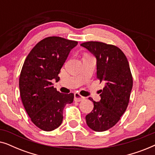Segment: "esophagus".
<instances>
[{"mask_svg":"<svg viewBox=\"0 0 155 155\" xmlns=\"http://www.w3.org/2000/svg\"><path fill=\"white\" fill-rule=\"evenodd\" d=\"M84 99H85V97L81 96V95L78 94V93H75V94H74V100L75 101H83Z\"/></svg>","mask_w":155,"mask_h":155,"instance_id":"obj_1","label":"esophagus"}]
</instances>
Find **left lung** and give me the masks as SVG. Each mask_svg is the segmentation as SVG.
<instances>
[{"label":"left lung","instance_id":"obj_1","mask_svg":"<svg viewBox=\"0 0 155 155\" xmlns=\"http://www.w3.org/2000/svg\"><path fill=\"white\" fill-rule=\"evenodd\" d=\"M97 58V78L106 82L100 91L101 100L86 116L87 126L93 130L102 132L115 126L125 113L130 100L133 77L124 52L117 46L99 41L80 44Z\"/></svg>","mask_w":155,"mask_h":155}]
</instances>
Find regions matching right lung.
I'll return each mask as SVG.
<instances>
[{"mask_svg":"<svg viewBox=\"0 0 155 155\" xmlns=\"http://www.w3.org/2000/svg\"><path fill=\"white\" fill-rule=\"evenodd\" d=\"M78 41L49 37L36 44L25 59L19 79L20 97L31 120L44 131L60 126L65 105L73 101L74 94H63L52 86L72 48Z\"/></svg>","mask_w":155,"mask_h":155,"instance_id":"obj_1","label":"right lung"}]
</instances>
